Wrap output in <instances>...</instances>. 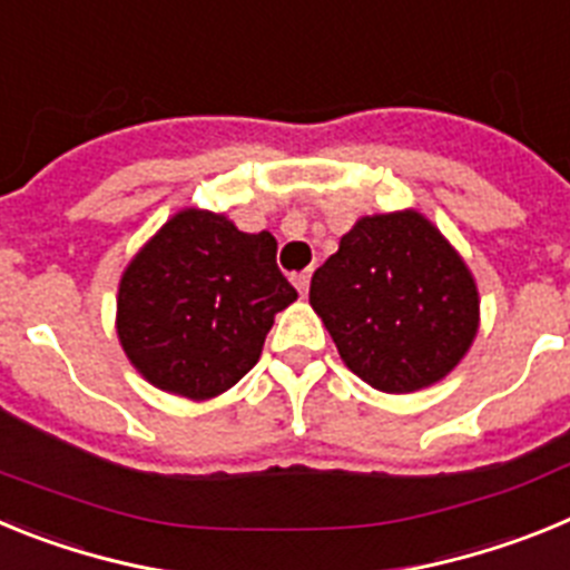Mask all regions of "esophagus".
<instances>
[{"label":"esophagus","instance_id":"obj_1","mask_svg":"<svg viewBox=\"0 0 570 570\" xmlns=\"http://www.w3.org/2000/svg\"><path fill=\"white\" fill-rule=\"evenodd\" d=\"M294 285H296V291H299V296L308 294V288H311V271H302V274H296L294 276Z\"/></svg>","mask_w":570,"mask_h":570}]
</instances>
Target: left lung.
Returning a JSON list of instances; mask_svg holds the SVG:
<instances>
[{
	"instance_id": "left-lung-1",
	"label": "left lung",
	"mask_w": 570,
	"mask_h": 570,
	"mask_svg": "<svg viewBox=\"0 0 570 570\" xmlns=\"http://www.w3.org/2000/svg\"><path fill=\"white\" fill-rule=\"evenodd\" d=\"M311 308L342 362L385 394L445 380L480 331L471 268L414 208L356 219L311 276Z\"/></svg>"
}]
</instances>
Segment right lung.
I'll list each match as a JSON object with an SVG mask.
<instances>
[{
	"instance_id": "add662e5",
	"label": "right lung",
	"mask_w": 570,
	"mask_h": 570,
	"mask_svg": "<svg viewBox=\"0 0 570 570\" xmlns=\"http://www.w3.org/2000/svg\"><path fill=\"white\" fill-rule=\"evenodd\" d=\"M294 299L268 230L245 234L225 214L183 208L122 271L116 336L154 387L214 400L259 362L274 316Z\"/></svg>"
}]
</instances>
